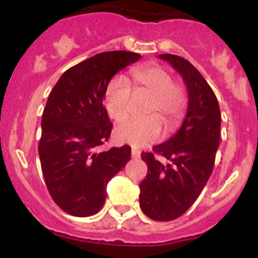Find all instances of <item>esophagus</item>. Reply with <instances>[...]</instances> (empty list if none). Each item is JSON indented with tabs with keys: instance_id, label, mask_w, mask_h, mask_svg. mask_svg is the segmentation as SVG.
Listing matches in <instances>:
<instances>
[{
	"instance_id": "1",
	"label": "esophagus",
	"mask_w": 258,
	"mask_h": 258,
	"mask_svg": "<svg viewBox=\"0 0 258 258\" xmlns=\"http://www.w3.org/2000/svg\"><path fill=\"white\" fill-rule=\"evenodd\" d=\"M131 154H132V158L133 159H139V156H141V152L136 149V148H132Z\"/></svg>"
}]
</instances>
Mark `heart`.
I'll return each mask as SVG.
<instances>
[{
	"label": "heart",
	"mask_w": 258,
	"mask_h": 258,
	"mask_svg": "<svg viewBox=\"0 0 258 258\" xmlns=\"http://www.w3.org/2000/svg\"><path fill=\"white\" fill-rule=\"evenodd\" d=\"M131 78L135 93L152 96L147 108V117L128 119L119 123L114 136L121 143L141 148L156 142L164 132H171L179 125L184 116L188 96L184 86L173 82V78L165 68L159 65L137 68ZM133 92L128 81L122 76L114 78L106 86L104 94L105 110L115 121H121L128 115Z\"/></svg>",
	"instance_id": "1"
}]
</instances>
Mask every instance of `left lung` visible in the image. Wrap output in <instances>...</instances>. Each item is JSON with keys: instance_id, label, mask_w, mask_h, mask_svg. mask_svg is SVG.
<instances>
[{"instance_id": "left-lung-1", "label": "left lung", "mask_w": 258, "mask_h": 258, "mask_svg": "<svg viewBox=\"0 0 258 258\" xmlns=\"http://www.w3.org/2000/svg\"><path fill=\"white\" fill-rule=\"evenodd\" d=\"M182 75L188 110L179 131L165 143L142 153L148 173L141 182L139 205L154 221H172L198 199L214 170L220 146L221 111L214 91L193 64L174 54H160ZM155 153L171 162L161 164Z\"/></svg>"}]
</instances>
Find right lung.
<instances>
[{
    "mask_svg": "<svg viewBox=\"0 0 258 258\" xmlns=\"http://www.w3.org/2000/svg\"><path fill=\"white\" fill-rule=\"evenodd\" d=\"M141 54L103 52L68 69L43 109L38 154L47 189L67 214L88 217L100 211L109 180L131 159V147L96 153L110 137L103 99L112 76Z\"/></svg>",
    "mask_w": 258,
    "mask_h": 258,
    "instance_id": "obj_1",
    "label": "right lung"
}]
</instances>
